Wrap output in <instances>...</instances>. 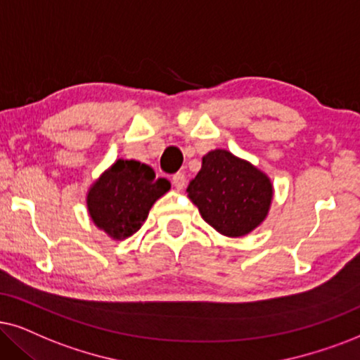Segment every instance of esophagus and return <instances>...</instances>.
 Segmentation results:
<instances>
[{"label": "esophagus", "instance_id": "1", "mask_svg": "<svg viewBox=\"0 0 360 360\" xmlns=\"http://www.w3.org/2000/svg\"><path fill=\"white\" fill-rule=\"evenodd\" d=\"M172 186H174L176 191H183L186 186V176L183 172H177V174L172 176Z\"/></svg>", "mask_w": 360, "mask_h": 360}]
</instances>
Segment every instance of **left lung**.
<instances>
[{
  "mask_svg": "<svg viewBox=\"0 0 360 360\" xmlns=\"http://www.w3.org/2000/svg\"><path fill=\"white\" fill-rule=\"evenodd\" d=\"M186 193L212 229L227 238H243L266 221L274 186L252 162L227 149H212L202 156L201 171Z\"/></svg>",
  "mask_w": 360,
  "mask_h": 360,
  "instance_id": "1",
  "label": "left lung"
}]
</instances>
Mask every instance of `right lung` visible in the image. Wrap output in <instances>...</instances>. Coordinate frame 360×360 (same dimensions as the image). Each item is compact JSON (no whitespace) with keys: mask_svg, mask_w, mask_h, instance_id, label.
<instances>
[{"mask_svg":"<svg viewBox=\"0 0 360 360\" xmlns=\"http://www.w3.org/2000/svg\"><path fill=\"white\" fill-rule=\"evenodd\" d=\"M171 189L165 177L136 159H116L86 193V209L93 224L115 240L133 236L148 219L159 198Z\"/></svg>","mask_w":360,"mask_h":360,"instance_id":"add662e5","label":"right lung"}]
</instances>
